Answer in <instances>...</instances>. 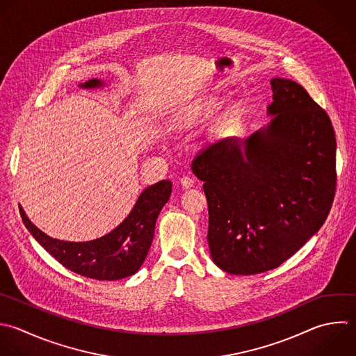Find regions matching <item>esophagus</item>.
Masks as SVG:
<instances>
[{
    "mask_svg": "<svg viewBox=\"0 0 356 356\" xmlns=\"http://www.w3.org/2000/svg\"><path fill=\"white\" fill-rule=\"evenodd\" d=\"M193 184H195V181H193L191 177H181V178H179V185H181L184 189L192 188Z\"/></svg>",
    "mask_w": 356,
    "mask_h": 356,
    "instance_id": "esophagus-1",
    "label": "esophagus"
}]
</instances>
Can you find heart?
<instances>
[{
  "instance_id": "heart-1",
  "label": "heart",
  "mask_w": 356,
  "mask_h": 356,
  "mask_svg": "<svg viewBox=\"0 0 356 356\" xmlns=\"http://www.w3.org/2000/svg\"><path fill=\"white\" fill-rule=\"evenodd\" d=\"M221 106V102L217 99V97H213L211 95L209 96H204V97H200L197 100H195L188 111L184 114V118L185 117H199V115H209V114H213L216 110H218V107ZM177 122V121H175ZM241 122V113L239 111H232L229 113L224 120H222V127L225 129H235Z\"/></svg>"
}]
</instances>
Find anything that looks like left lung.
Listing matches in <instances>:
<instances>
[{
    "mask_svg": "<svg viewBox=\"0 0 356 356\" xmlns=\"http://www.w3.org/2000/svg\"><path fill=\"white\" fill-rule=\"evenodd\" d=\"M271 121L202 149L192 171L209 204L213 261L235 275L273 270L324 224L335 193V135L296 82L273 78Z\"/></svg>",
    "mask_w": 356,
    "mask_h": 356,
    "instance_id": "obj_1",
    "label": "left lung"
}]
</instances>
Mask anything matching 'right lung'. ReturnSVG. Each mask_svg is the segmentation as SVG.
Masks as SVG:
<instances>
[{"label":"right lung","instance_id":"1","mask_svg":"<svg viewBox=\"0 0 356 356\" xmlns=\"http://www.w3.org/2000/svg\"><path fill=\"white\" fill-rule=\"evenodd\" d=\"M106 82L90 79L81 89L104 88ZM172 184L163 179L146 188L125 220L111 232L85 242L60 241L39 229L19 206L25 227L33 238L68 270L100 281H115L135 274L143 264L154 236L157 217L168 202Z\"/></svg>","mask_w":356,"mask_h":356}]
</instances>
